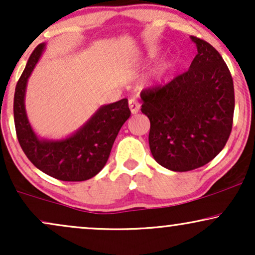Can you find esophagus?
I'll use <instances>...</instances> for the list:
<instances>
[{
  "instance_id": "34e87169",
  "label": "esophagus",
  "mask_w": 255,
  "mask_h": 255,
  "mask_svg": "<svg viewBox=\"0 0 255 255\" xmlns=\"http://www.w3.org/2000/svg\"><path fill=\"white\" fill-rule=\"evenodd\" d=\"M128 105H129V109L131 112V114H137L138 111H140V104L136 101L135 99H130L128 101Z\"/></svg>"
}]
</instances>
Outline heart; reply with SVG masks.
Returning a JSON list of instances; mask_svg holds the SVG:
<instances>
[{
	"instance_id": "1",
	"label": "heart",
	"mask_w": 255,
	"mask_h": 255,
	"mask_svg": "<svg viewBox=\"0 0 255 255\" xmlns=\"http://www.w3.org/2000/svg\"><path fill=\"white\" fill-rule=\"evenodd\" d=\"M156 55H157V50L156 49H153V48H151V49L148 50V56H149V57H155ZM161 75H162V70H160V72L155 75L156 81H159V80L161 79Z\"/></svg>"
}]
</instances>
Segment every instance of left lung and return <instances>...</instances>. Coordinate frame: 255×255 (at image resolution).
I'll return each mask as SVG.
<instances>
[{"mask_svg":"<svg viewBox=\"0 0 255 255\" xmlns=\"http://www.w3.org/2000/svg\"><path fill=\"white\" fill-rule=\"evenodd\" d=\"M198 54L189 69L162 87L142 90L141 112L150 121L148 141L159 165L173 172L205 166L226 144L234 114L230 69L218 50L191 36Z\"/></svg>","mask_w":255,"mask_h":255,"instance_id":"8db88e82","label":"left lung"}]
</instances>
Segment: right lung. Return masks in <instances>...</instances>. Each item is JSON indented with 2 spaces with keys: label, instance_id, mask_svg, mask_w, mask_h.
<instances>
[{
  "label": "right lung",
  "instance_id": "right-lung-1",
  "mask_svg": "<svg viewBox=\"0 0 255 255\" xmlns=\"http://www.w3.org/2000/svg\"><path fill=\"white\" fill-rule=\"evenodd\" d=\"M46 43L35 48L15 88L14 121L18 142L31 163L62 181H85L104 168L113 143L130 111L128 100L100 107L75 133L60 140L38 137L25 112L24 98L29 76L42 56Z\"/></svg>",
  "mask_w": 255,
  "mask_h": 255
}]
</instances>
